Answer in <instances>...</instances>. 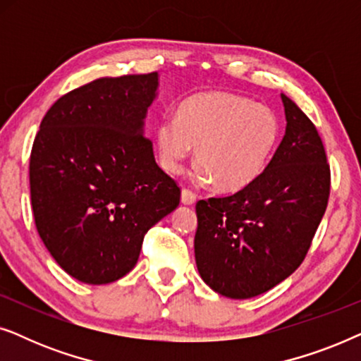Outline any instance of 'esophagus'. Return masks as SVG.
<instances>
[{
    "label": "esophagus",
    "mask_w": 361,
    "mask_h": 361,
    "mask_svg": "<svg viewBox=\"0 0 361 361\" xmlns=\"http://www.w3.org/2000/svg\"><path fill=\"white\" fill-rule=\"evenodd\" d=\"M180 200L184 205H192L195 202V194L190 189H182Z\"/></svg>",
    "instance_id": "obj_1"
}]
</instances>
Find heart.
<instances>
[{"mask_svg":"<svg viewBox=\"0 0 361 361\" xmlns=\"http://www.w3.org/2000/svg\"><path fill=\"white\" fill-rule=\"evenodd\" d=\"M273 108L230 92H202L185 98L176 116L156 128L159 164L180 174L195 147L199 179L220 190H240L263 174L281 141Z\"/></svg>","mask_w":361,"mask_h":361,"instance_id":"obj_1","label":"heart"}]
</instances>
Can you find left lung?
<instances>
[{"label":"left lung","mask_w":361,"mask_h":361,"mask_svg":"<svg viewBox=\"0 0 361 361\" xmlns=\"http://www.w3.org/2000/svg\"><path fill=\"white\" fill-rule=\"evenodd\" d=\"M286 135L255 182L195 205L200 278L230 299L273 289L302 263L330 195V166L317 128L281 93Z\"/></svg>","instance_id":"1"}]
</instances>
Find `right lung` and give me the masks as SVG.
<instances>
[{"label":"right lung","mask_w":361,"mask_h":361,"mask_svg":"<svg viewBox=\"0 0 361 361\" xmlns=\"http://www.w3.org/2000/svg\"><path fill=\"white\" fill-rule=\"evenodd\" d=\"M157 85V72L97 78L59 98L34 137L36 228L57 264L82 283L130 273L147 230L179 205V185L145 136Z\"/></svg>","instance_id":"obj_1"}]
</instances>
